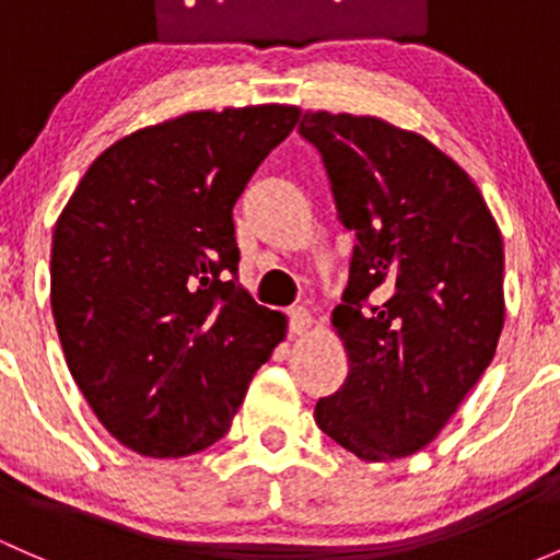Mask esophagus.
<instances>
[{
	"instance_id": "esophagus-1",
	"label": "esophagus",
	"mask_w": 560,
	"mask_h": 560,
	"mask_svg": "<svg viewBox=\"0 0 560 560\" xmlns=\"http://www.w3.org/2000/svg\"><path fill=\"white\" fill-rule=\"evenodd\" d=\"M312 326H315V317H312L310 310L299 306V310L291 312V336H304Z\"/></svg>"
}]
</instances>
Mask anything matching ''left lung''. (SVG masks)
<instances>
[{
    "label": "left lung",
    "instance_id": "8db88e82",
    "mask_svg": "<svg viewBox=\"0 0 560 560\" xmlns=\"http://www.w3.org/2000/svg\"><path fill=\"white\" fill-rule=\"evenodd\" d=\"M299 133L358 237L330 315L350 374L315 422L358 459H400L435 441L494 358L502 234L472 178L424 136L330 112H306Z\"/></svg>",
    "mask_w": 560,
    "mask_h": 560
}]
</instances>
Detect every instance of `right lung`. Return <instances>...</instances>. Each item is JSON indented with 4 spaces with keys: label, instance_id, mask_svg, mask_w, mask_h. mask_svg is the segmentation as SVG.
<instances>
[{
    "label": "right lung",
    "instance_id": "add662e5",
    "mask_svg": "<svg viewBox=\"0 0 560 560\" xmlns=\"http://www.w3.org/2000/svg\"><path fill=\"white\" fill-rule=\"evenodd\" d=\"M299 106L186 112L93 160L56 221L50 304L98 422L141 456L226 435L288 317L237 282L232 208Z\"/></svg>",
    "mask_w": 560,
    "mask_h": 560
}]
</instances>
